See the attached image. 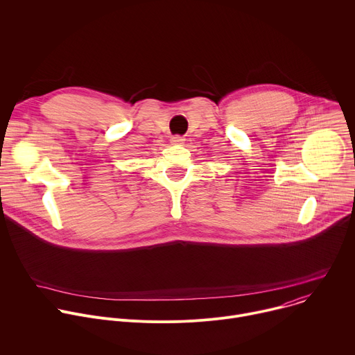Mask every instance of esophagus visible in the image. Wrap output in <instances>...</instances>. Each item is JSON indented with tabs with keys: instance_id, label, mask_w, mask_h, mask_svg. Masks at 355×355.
Segmentation results:
<instances>
[{
	"instance_id": "obj_1",
	"label": "esophagus",
	"mask_w": 355,
	"mask_h": 355,
	"mask_svg": "<svg viewBox=\"0 0 355 355\" xmlns=\"http://www.w3.org/2000/svg\"><path fill=\"white\" fill-rule=\"evenodd\" d=\"M184 141H185V139H184L182 136H178V135H177V136H173V137H171V143H173V144H182Z\"/></svg>"
}]
</instances>
